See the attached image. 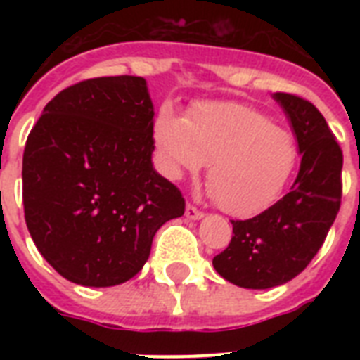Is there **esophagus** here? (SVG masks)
Instances as JSON below:
<instances>
[{"label":"esophagus","instance_id":"34e87169","mask_svg":"<svg viewBox=\"0 0 360 360\" xmlns=\"http://www.w3.org/2000/svg\"><path fill=\"white\" fill-rule=\"evenodd\" d=\"M185 217L191 220H200V219H203V213L200 211V209H196L194 205H191V203H188L185 209Z\"/></svg>","mask_w":360,"mask_h":360}]
</instances>
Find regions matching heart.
Segmentation results:
<instances>
[{
    "mask_svg": "<svg viewBox=\"0 0 360 360\" xmlns=\"http://www.w3.org/2000/svg\"><path fill=\"white\" fill-rule=\"evenodd\" d=\"M153 138L169 179L194 174L209 160V191L219 207L233 217H252L271 207L299 160L290 130L240 103H198L188 117L162 108Z\"/></svg>",
    "mask_w": 360,
    "mask_h": 360,
    "instance_id": "obj_1",
    "label": "heart"
}]
</instances>
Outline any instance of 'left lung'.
Returning <instances> with one entry per match:
<instances>
[{
	"instance_id": "8db88e82",
	"label": "left lung",
	"mask_w": 360,
	"mask_h": 360,
	"mask_svg": "<svg viewBox=\"0 0 360 360\" xmlns=\"http://www.w3.org/2000/svg\"><path fill=\"white\" fill-rule=\"evenodd\" d=\"M295 132L301 168L291 191L254 219L231 220L233 237L213 257L217 273L246 290H267L302 273L323 245L342 200V149L316 106L274 93Z\"/></svg>"
}]
</instances>
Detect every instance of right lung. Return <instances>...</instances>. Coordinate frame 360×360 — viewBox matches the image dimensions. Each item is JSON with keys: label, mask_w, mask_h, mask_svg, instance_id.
<instances>
[{"label": "right lung", "mask_w": 360, "mask_h": 360, "mask_svg": "<svg viewBox=\"0 0 360 360\" xmlns=\"http://www.w3.org/2000/svg\"><path fill=\"white\" fill-rule=\"evenodd\" d=\"M153 115L143 78L104 76L58 93L31 129L25 224L63 278L123 284L141 271L158 228L185 213L179 188L153 168Z\"/></svg>", "instance_id": "1"}]
</instances>
